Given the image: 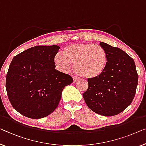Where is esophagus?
I'll use <instances>...</instances> for the list:
<instances>
[{
  "label": "esophagus",
  "mask_w": 146,
  "mask_h": 146,
  "mask_svg": "<svg viewBox=\"0 0 146 146\" xmlns=\"http://www.w3.org/2000/svg\"><path fill=\"white\" fill-rule=\"evenodd\" d=\"M77 78L76 77H73V82H77Z\"/></svg>",
  "instance_id": "obj_1"
}]
</instances>
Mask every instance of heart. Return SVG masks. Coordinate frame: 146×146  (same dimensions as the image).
<instances>
[{
    "label": "heart",
    "mask_w": 146,
    "mask_h": 146,
    "mask_svg": "<svg viewBox=\"0 0 146 146\" xmlns=\"http://www.w3.org/2000/svg\"><path fill=\"white\" fill-rule=\"evenodd\" d=\"M57 68L67 72L72 64L78 75L83 78H96L106 69L108 63L107 53L103 47L92 43H79L69 45L64 54L58 53L54 57Z\"/></svg>",
    "instance_id": "obj_1"
}]
</instances>
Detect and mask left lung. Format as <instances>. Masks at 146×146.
I'll return each instance as SVG.
<instances>
[{
  "label": "left lung",
  "instance_id": "left-lung-1",
  "mask_svg": "<svg viewBox=\"0 0 146 146\" xmlns=\"http://www.w3.org/2000/svg\"><path fill=\"white\" fill-rule=\"evenodd\" d=\"M108 56L106 69L100 75L88 79V88L82 94L86 105L103 116L120 113L132 103L138 75L134 60L117 47L100 42Z\"/></svg>",
  "mask_w": 146,
  "mask_h": 146
}]
</instances>
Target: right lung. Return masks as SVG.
Returning a JSON list of instances; mask_svg holds the SVG:
<instances>
[{"label":"right lung","instance_id":"1","mask_svg":"<svg viewBox=\"0 0 146 146\" xmlns=\"http://www.w3.org/2000/svg\"><path fill=\"white\" fill-rule=\"evenodd\" d=\"M60 46H36L14 56L6 78L9 101L17 112L31 119L51 114L71 84L70 75L55 69L54 57Z\"/></svg>","mask_w":146,"mask_h":146}]
</instances>
